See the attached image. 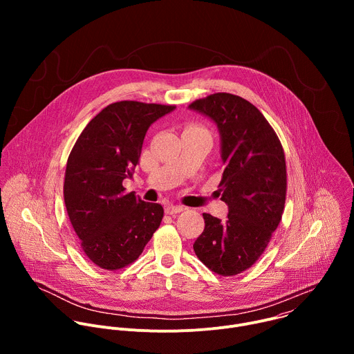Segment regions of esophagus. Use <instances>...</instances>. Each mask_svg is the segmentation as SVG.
<instances>
[{
  "instance_id": "1",
  "label": "esophagus",
  "mask_w": 354,
  "mask_h": 354,
  "mask_svg": "<svg viewBox=\"0 0 354 354\" xmlns=\"http://www.w3.org/2000/svg\"><path fill=\"white\" fill-rule=\"evenodd\" d=\"M165 212H167V214L174 216V214H178V213L183 212V207H182V206H175V205H168V206L165 207Z\"/></svg>"
}]
</instances>
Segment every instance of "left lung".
I'll return each mask as SVG.
<instances>
[{"label": "left lung", "mask_w": 354, "mask_h": 354, "mask_svg": "<svg viewBox=\"0 0 354 354\" xmlns=\"http://www.w3.org/2000/svg\"><path fill=\"white\" fill-rule=\"evenodd\" d=\"M189 108L217 123L225 164L218 190L228 206L225 221L203 214L205 231L193 249L212 272L235 276L262 257L281 221L284 149L261 111L241 96L217 92L196 99Z\"/></svg>", "instance_id": "left-lung-1"}]
</instances>
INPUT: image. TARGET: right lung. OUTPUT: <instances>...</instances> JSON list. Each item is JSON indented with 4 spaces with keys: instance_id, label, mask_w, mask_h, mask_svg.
I'll list each match as a JSON object with an SVG mask.
<instances>
[{
    "instance_id": "add662e5",
    "label": "right lung",
    "mask_w": 354,
    "mask_h": 354,
    "mask_svg": "<svg viewBox=\"0 0 354 354\" xmlns=\"http://www.w3.org/2000/svg\"><path fill=\"white\" fill-rule=\"evenodd\" d=\"M175 105L120 100L100 111L82 130L68 156L64 203L88 259L119 270L141 255L158 230L164 209L126 192L148 127Z\"/></svg>"
}]
</instances>
